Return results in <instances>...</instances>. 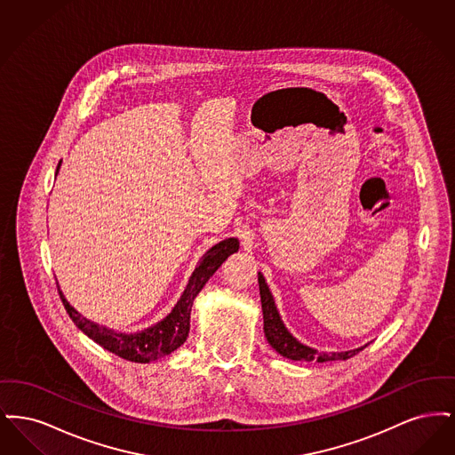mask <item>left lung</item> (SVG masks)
<instances>
[{"instance_id":"obj_1","label":"left lung","mask_w":455,"mask_h":455,"mask_svg":"<svg viewBox=\"0 0 455 455\" xmlns=\"http://www.w3.org/2000/svg\"><path fill=\"white\" fill-rule=\"evenodd\" d=\"M259 280V293H260V305H262V317H264V334L266 339L271 347H275L282 356L290 358V360H303V362H334V360H347L351 356H355L358 351H362L363 347H356V349H347V351H341V353H319L314 347H305L299 339H295L288 329L283 324L282 317L276 310L275 305V299L266 284L264 276L260 275L258 276Z\"/></svg>"}]
</instances>
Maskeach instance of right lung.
Returning a JSON list of instances; mask_svg holds the SVG:
<instances>
[{
    "label": "right lung",
    "mask_w": 455,
    "mask_h": 455,
    "mask_svg": "<svg viewBox=\"0 0 455 455\" xmlns=\"http://www.w3.org/2000/svg\"><path fill=\"white\" fill-rule=\"evenodd\" d=\"M60 167H61V162L58 164L56 175H58ZM237 251L238 240L234 237L221 240L220 243L213 245L199 260L193 276L189 278V283H188L182 297L179 299V302L175 303L172 312L160 323H156L152 327H147L140 332H134V334L117 332V331H112L104 325L88 321L68 303L60 286H58V291H60V297L63 300L69 319L80 331H84L90 339H93L97 345H100L104 349H108L110 353L117 355L128 362L148 363L152 360H158V358L171 355L180 345H184V341L188 339V334H189L191 307H193L197 293L215 275V271L223 264V260Z\"/></svg>",
    "instance_id": "1"
}]
</instances>
